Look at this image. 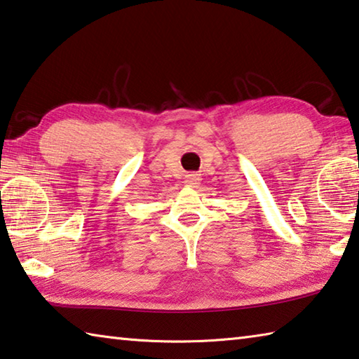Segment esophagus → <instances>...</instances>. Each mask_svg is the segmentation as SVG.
<instances>
[{"instance_id": "esophagus-1", "label": "esophagus", "mask_w": 359, "mask_h": 359, "mask_svg": "<svg viewBox=\"0 0 359 359\" xmlns=\"http://www.w3.org/2000/svg\"><path fill=\"white\" fill-rule=\"evenodd\" d=\"M201 182V175L198 172H190L185 175V185L187 187H198Z\"/></svg>"}]
</instances>
